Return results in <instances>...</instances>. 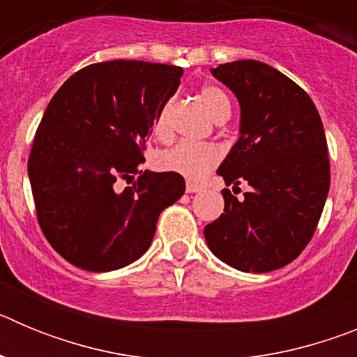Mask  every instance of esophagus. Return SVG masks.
I'll use <instances>...</instances> for the list:
<instances>
[{
	"label": "esophagus",
	"instance_id": "34e87169",
	"mask_svg": "<svg viewBox=\"0 0 357 357\" xmlns=\"http://www.w3.org/2000/svg\"><path fill=\"white\" fill-rule=\"evenodd\" d=\"M202 185L200 184H195V182H188V184H185V191H188V193H198V191H202Z\"/></svg>",
	"mask_w": 357,
	"mask_h": 357
}]
</instances>
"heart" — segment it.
<instances>
[{
  "instance_id": "1",
  "label": "heart",
  "mask_w": 357,
  "mask_h": 357,
  "mask_svg": "<svg viewBox=\"0 0 357 357\" xmlns=\"http://www.w3.org/2000/svg\"><path fill=\"white\" fill-rule=\"evenodd\" d=\"M200 102L204 103L206 110L216 119V116L223 110H230V102L227 94L216 85H204L198 93ZM169 102L164 103L151 121V130L157 137H166L169 132L168 127ZM220 162V151L213 144H198L182 141L173 148L166 150L160 155V166L168 172H175L185 176L189 181H202L209 175Z\"/></svg>"
}]
</instances>
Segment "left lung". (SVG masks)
<instances>
[{
  "label": "left lung",
  "mask_w": 357,
  "mask_h": 357,
  "mask_svg": "<svg viewBox=\"0 0 357 357\" xmlns=\"http://www.w3.org/2000/svg\"><path fill=\"white\" fill-rule=\"evenodd\" d=\"M213 75L241 105V137L218 169L225 213L204 229L211 252L241 272H272L307 247L329 193L320 114L291 78L257 61L220 64Z\"/></svg>",
  "instance_id": "obj_1"
}]
</instances>
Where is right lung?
<instances>
[{"label":"right lung","mask_w":357,"mask_h":357,"mask_svg":"<svg viewBox=\"0 0 357 357\" xmlns=\"http://www.w3.org/2000/svg\"><path fill=\"white\" fill-rule=\"evenodd\" d=\"M182 73L141 61L98 62L71 75L46 107L28 175L43 234L75 266L110 272L139 259L159 214L184 195L178 173L139 168L151 121ZM125 181L131 185L123 188Z\"/></svg>","instance_id":"1"}]
</instances>
